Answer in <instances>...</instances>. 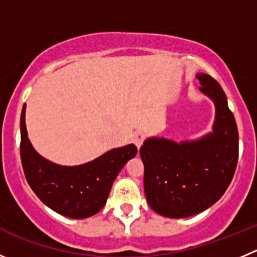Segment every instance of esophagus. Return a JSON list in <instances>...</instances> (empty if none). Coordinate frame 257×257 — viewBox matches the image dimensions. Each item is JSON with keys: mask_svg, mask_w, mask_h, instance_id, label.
Listing matches in <instances>:
<instances>
[{"mask_svg": "<svg viewBox=\"0 0 257 257\" xmlns=\"http://www.w3.org/2000/svg\"><path fill=\"white\" fill-rule=\"evenodd\" d=\"M144 139H145V134L141 133V131H139V133L135 134L133 141H134V144L136 145V148H138V149L141 148V145L144 144Z\"/></svg>", "mask_w": 257, "mask_h": 257, "instance_id": "1", "label": "esophagus"}]
</instances>
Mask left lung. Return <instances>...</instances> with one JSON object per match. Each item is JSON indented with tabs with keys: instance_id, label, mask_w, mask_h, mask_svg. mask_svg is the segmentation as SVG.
Wrapping results in <instances>:
<instances>
[{
	"instance_id": "8db88e82",
	"label": "left lung",
	"mask_w": 257,
	"mask_h": 257,
	"mask_svg": "<svg viewBox=\"0 0 257 257\" xmlns=\"http://www.w3.org/2000/svg\"><path fill=\"white\" fill-rule=\"evenodd\" d=\"M199 90L216 107L213 131L200 139L175 143L149 138L140 149L144 189L153 211L185 218L213 206L228 188L238 160V131L221 85L197 74Z\"/></svg>"
}]
</instances>
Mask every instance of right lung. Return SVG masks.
<instances>
[{
  "mask_svg": "<svg viewBox=\"0 0 257 257\" xmlns=\"http://www.w3.org/2000/svg\"><path fill=\"white\" fill-rule=\"evenodd\" d=\"M25 111L24 104L20 155L26 180L34 193L49 208L69 218H88L98 213L106 204L114 179L124 164L138 154V148L130 144L82 165H58L33 148L26 131Z\"/></svg>",
  "mask_w": 257,
  "mask_h": 257,
  "instance_id": "obj_1",
  "label": "right lung"
}]
</instances>
